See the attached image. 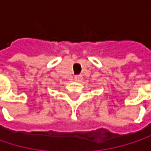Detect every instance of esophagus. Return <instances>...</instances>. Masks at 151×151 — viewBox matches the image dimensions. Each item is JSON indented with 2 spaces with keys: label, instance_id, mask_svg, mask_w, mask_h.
Returning <instances> with one entry per match:
<instances>
[{
  "label": "esophagus",
  "instance_id": "obj_1",
  "mask_svg": "<svg viewBox=\"0 0 151 151\" xmlns=\"http://www.w3.org/2000/svg\"><path fill=\"white\" fill-rule=\"evenodd\" d=\"M82 79V77L80 75H77L75 76V80L76 81H80Z\"/></svg>",
  "mask_w": 151,
  "mask_h": 151
}]
</instances>
